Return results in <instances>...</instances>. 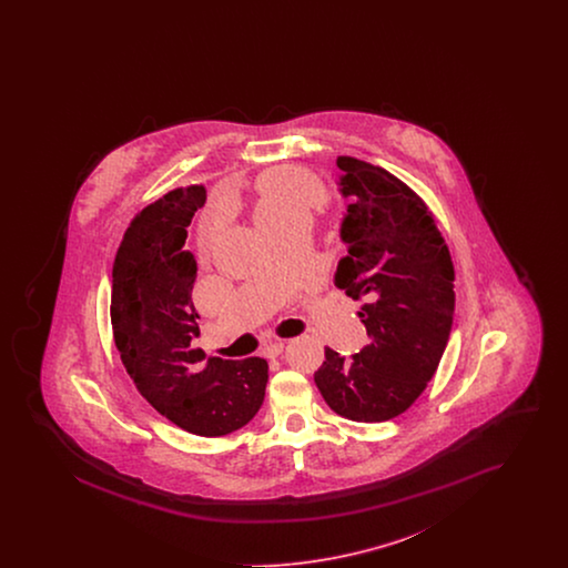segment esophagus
<instances>
[{
	"instance_id": "1",
	"label": "esophagus",
	"mask_w": 568,
	"mask_h": 568,
	"mask_svg": "<svg viewBox=\"0 0 568 568\" xmlns=\"http://www.w3.org/2000/svg\"><path fill=\"white\" fill-rule=\"evenodd\" d=\"M283 349H285V341H271V343L264 345L262 355H264V357H278V355L283 353Z\"/></svg>"
}]
</instances>
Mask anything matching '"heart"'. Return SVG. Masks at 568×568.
Listing matches in <instances>:
<instances>
[{
  "label": "heart",
  "instance_id": "1",
  "mask_svg": "<svg viewBox=\"0 0 568 568\" xmlns=\"http://www.w3.org/2000/svg\"><path fill=\"white\" fill-rule=\"evenodd\" d=\"M257 219L260 225L272 232L297 215H308L324 204L327 193L313 174L294 165H281L262 174L257 181Z\"/></svg>",
  "mask_w": 568,
  "mask_h": 568
}]
</instances>
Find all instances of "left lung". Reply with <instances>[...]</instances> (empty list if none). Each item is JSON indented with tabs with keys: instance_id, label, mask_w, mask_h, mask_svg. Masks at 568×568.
<instances>
[{
	"instance_id": "1",
	"label": "left lung",
	"mask_w": 568,
	"mask_h": 568,
	"mask_svg": "<svg viewBox=\"0 0 568 568\" xmlns=\"http://www.w3.org/2000/svg\"><path fill=\"white\" fill-rule=\"evenodd\" d=\"M352 202L336 287L362 302L371 343L352 357L325 347L315 383L327 406L377 424L405 413L434 377L454 324V262L428 204L373 163L338 155Z\"/></svg>"
}]
</instances>
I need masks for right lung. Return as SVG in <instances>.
Wrapping results in <instances>:
<instances>
[{
  "mask_svg": "<svg viewBox=\"0 0 568 568\" xmlns=\"http://www.w3.org/2000/svg\"><path fill=\"white\" fill-rule=\"evenodd\" d=\"M206 202L204 185L168 191L130 221L112 264L110 324L121 362L142 398L185 433L223 436L248 424L264 403L268 362L206 364L191 302L195 260L187 227Z\"/></svg>",
  "mask_w": 568,
  "mask_h": 568,
  "instance_id": "obj_1",
  "label": "right lung"
}]
</instances>
